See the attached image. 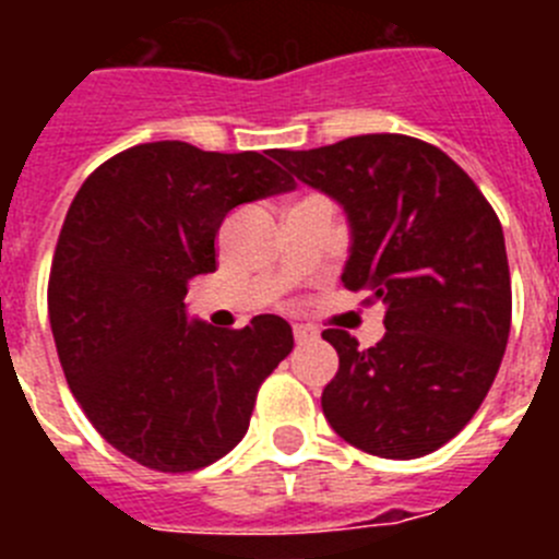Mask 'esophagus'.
<instances>
[{
    "label": "esophagus",
    "instance_id": "obj_1",
    "mask_svg": "<svg viewBox=\"0 0 559 559\" xmlns=\"http://www.w3.org/2000/svg\"><path fill=\"white\" fill-rule=\"evenodd\" d=\"M316 330L313 328H305V324H294V338L296 344H308V341L316 338Z\"/></svg>",
    "mask_w": 559,
    "mask_h": 559
}]
</instances>
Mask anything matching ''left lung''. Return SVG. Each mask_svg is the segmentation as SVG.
Instances as JSON below:
<instances>
[{
	"instance_id": "left-lung-1",
	"label": "left lung",
	"mask_w": 559,
	"mask_h": 559,
	"mask_svg": "<svg viewBox=\"0 0 559 559\" xmlns=\"http://www.w3.org/2000/svg\"><path fill=\"white\" fill-rule=\"evenodd\" d=\"M276 159L344 210L341 283L386 305L369 349L324 330L338 372L322 392L330 428L383 459H417L456 437L490 392L512 319L498 215L439 147L364 133Z\"/></svg>"
}]
</instances>
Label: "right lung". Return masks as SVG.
I'll return each mask as SVG.
<instances>
[{
	"label": "right lung",
	"mask_w": 559,
	"mask_h": 559,
	"mask_svg": "<svg viewBox=\"0 0 559 559\" xmlns=\"http://www.w3.org/2000/svg\"><path fill=\"white\" fill-rule=\"evenodd\" d=\"M274 153L128 147L67 212L47 294L58 358L88 423L151 471L226 456L249 431L260 383L294 349L280 316L218 330L185 305L190 280L215 271L226 215L294 187Z\"/></svg>",
	"instance_id": "obj_1"
}]
</instances>
